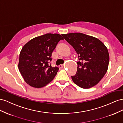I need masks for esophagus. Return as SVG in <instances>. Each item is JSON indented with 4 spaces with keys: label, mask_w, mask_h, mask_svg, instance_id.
Instances as JSON below:
<instances>
[{
    "label": "esophagus",
    "mask_w": 123,
    "mask_h": 123,
    "mask_svg": "<svg viewBox=\"0 0 123 123\" xmlns=\"http://www.w3.org/2000/svg\"><path fill=\"white\" fill-rule=\"evenodd\" d=\"M59 68H63V65H59Z\"/></svg>",
    "instance_id": "obj_1"
}]
</instances>
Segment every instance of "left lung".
I'll list each match as a JSON object with an SVG mask.
<instances>
[{
  "label": "left lung",
  "mask_w": 123,
  "mask_h": 123,
  "mask_svg": "<svg viewBox=\"0 0 123 123\" xmlns=\"http://www.w3.org/2000/svg\"><path fill=\"white\" fill-rule=\"evenodd\" d=\"M62 36L74 48L78 55L77 70L72 79L81 88L96 85L107 71L109 55L107 47L98 38L81 33Z\"/></svg>",
  "instance_id": "8db88e82"
}]
</instances>
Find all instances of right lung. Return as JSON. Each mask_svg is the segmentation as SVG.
Here are the masks:
<instances>
[{"mask_svg":"<svg viewBox=\"0 0 123 123\" xmlns=\"http://www.w3.org/2000/svg\"><path fill=\"white\" fill-rule=\"evenodd\" d=\"M61 40L63 38L59 34L47 33L24 45L20 52L18 68L29 85L40 88L54 79L59 68L50 63L51 54Z\"/></svg>","mask_w":123,"mask_h":123,"instance_id":"add662e5","label":"right lung"}]
</instances>
